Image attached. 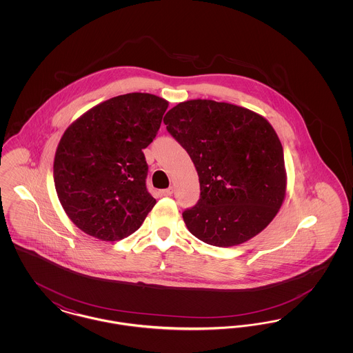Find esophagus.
<instances>
[{
	"label": "esophagus",
	"instance_id": "34e87169",
	"mask_svg": "<svg viewBox=\"0 0 353 353\" xmlns=\"http://www.w3.org/2000/svg\"><path fill=\"white\" fill-rule=\"evenodd\" d=\"M172 193H173V188H168V189H163V190H160V194H161V196H164V197L172 196Z\"/></svg>",
	"mask_w": 353,
	"mask_h": 353
}]
</instances>
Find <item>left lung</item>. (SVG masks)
Listing matches in <instances>:
<instances>
[{"instance_id":"left-lung-1","label":"left lung","mask_w":353,"mask_h":353,"mask_svg":"<svg viewBox=\"0 0 353 353\" xmlns=\"http://www.w3.org/2000/svg\"><path fill=\"white\" fill-rule=\"evenodd\" d=\"M199 173L200 200L183 213L202 242L229 248L261 233L285 196L283 147L263 117L229 103L183 101L164 118Z\"/></svg>"}]
</instances>
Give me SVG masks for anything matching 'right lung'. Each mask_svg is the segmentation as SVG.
<instances>
[{
    "instance_id": "obj_1",
    "label": "right lung",
    "mask_w": 353,
    "mask_h": 353,
    "mask_svg": "<svg viewBox=\"0 0 353 353\" xmlns=\"http://www.w3.org/2000/svg\"><path fill=\"white\" fill-rule=\"evenodd\" d=\"M168 101L152 94L119 95L92 107L62 136L54 183L68 219L101 241L134 233L154 206L145 185L147 148Z\"/></svg>"
}]
</instances>
